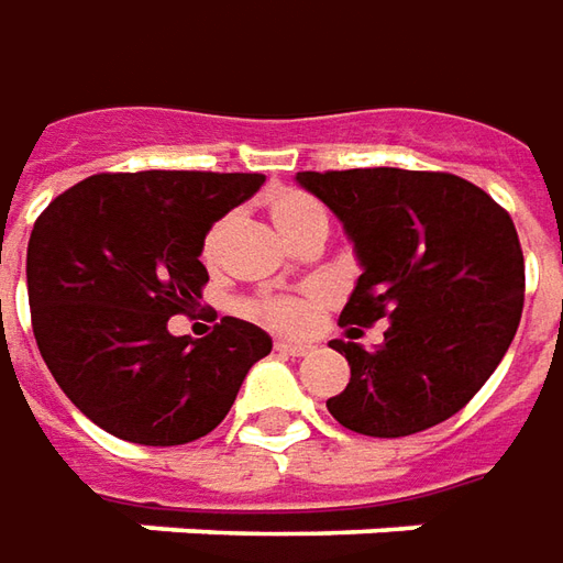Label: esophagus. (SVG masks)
<instances>
[{
  "instance_id": "esophagus-1",
  "label": "esophagus",
  "mask_w": 563,
  "mask_h": 563,
  "mask_svg": "<svg viewBox=\"0 0 563 563\" xmlns=\"http://www.w3.org/2000/svg\"><path fill=\"white\" fill-rule=\"evenodd\" d=\"M274 347H277L280 354H286V357H305V354L311 351V345H305V342H286V339H277Z\"/></svg>"
}]
</instances>
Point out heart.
<instances>
[{
	"instance_id": "1",
	"label": "heart",
	"mask_w": 563,
	"mask_h": 563,
	"mask_svg": "<svg viewBox=\"0 0 563 563\" xmlns=\"http://www.w3.org/2000/svg\"><path fill=\"white\" fill-rule=\"evenodd\" d=\"M267 216L274 221V228L280 231V236L286 243H292V236L298 231H305L311 221L317 218H327L323 206L313 200L311 194L305 190H296V187H274L265 197ZM224 233H228V221L221 218L216 221L206 236H202V262L206 265H216L221 258V246H224ZM313 308H317V296L313 292H301V296H267L258 298L252 305V313L274 327V330L283 332H305L311 327Z\"/></svg>"
}]
</instances>
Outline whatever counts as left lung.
<instances>
[{"label": "left lung", "mask_w": 563, "mask_h": 563, "mask_svg": "<svg viewBox=\"0 0 563 563\" xmlns=\"http://www.w3.org/2000/svg\"><path fill=\"white\" fill-rule=\"evenodd\" d=\"M345 228L361 277L342 327L388 320L366 351L332 339L351 382L327 400L339 426L407 438L456 416L506 357L523 311V252L508 212L446 172H298Z\"/></svg>", "instance_id": "obj_1"}]
</instances>
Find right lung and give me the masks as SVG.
Here are the masks:
<instances>
[{
  "label": "right lung",
  "mask_w": 563,
  "mask_h": 563,
  "mask_svg": "<svg viewBox=\"0 0 563 563\" xmlns=\"http://www.w3.org/2000/svg\"><path fill=\"white\" fill-rule=\"evenodd\" d=\"M265 185L255 172H113L64 190L26 246L33 335L60 391L98 428L178 446L228 416L271 335L224 317L212 335H172L200 305L202 236Z\"/></svg>",
  "instance_id": "1"
}]
</instances>
